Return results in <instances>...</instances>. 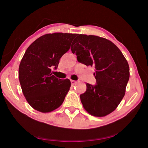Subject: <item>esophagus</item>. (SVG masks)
Returning <instances> with one entry per match:
<instances>
[{"label":"esophagus","instance_id":"obj_1","mask_svg":"<svg viewBox=\"0 0 148 148\" xmlns=\"http://www.w3.org/2000/svg\"><path fill=\"white\" fill-rule=\"evenodd\" d=\"M77 84V82L75 81V80H71V84L72 86H74V85H76Z\"/></svg>","mask_w":148,"mask_h":148}]
</instances>
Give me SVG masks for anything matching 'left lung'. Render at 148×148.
Returning a JSON list of instances; mask_svg holds the SVG:
<instances>
[{
	"label": "left lung",
	"mask_w": 148,
	"mask_h": 148,
	"mask_svg": "<svg viewBox=\"0 0 148 148\" xmlns=\"http://www.w3.org/2000/svg\"><path fill=\"white\" fill-rule=\"evenodd\" d=\"M71 46L77 60L93 66L97 84H86L80 95L85 110L92 116L104 117L116 109L125 94L129 79L128 62L113 42L94 35L77 34Z\"/></svg>",
	"instance_id": "1"
}]
</instances>
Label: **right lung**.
Returning a JSON list of instances; mask_svg holds the SVG:
<instances>
[{
	"mask_svg": "<svg viewBox=\"0 0 148 148\" xmlns=\"http://www.w3.org/2000/svg\"><path fill=\"white\" fill-rule=\"evenodd\" d=\"M76 36L62 32L46 34L27 49L19 66V79L27 101L37 111L51 112L63 102L71 81L57 78L51 69H57L60 59Z\"/></svg>",
	"mask_w": 148,
	"mask_h": 148,
	"instance_id": "1",
	"label": "right lung"
}]
</instances>
